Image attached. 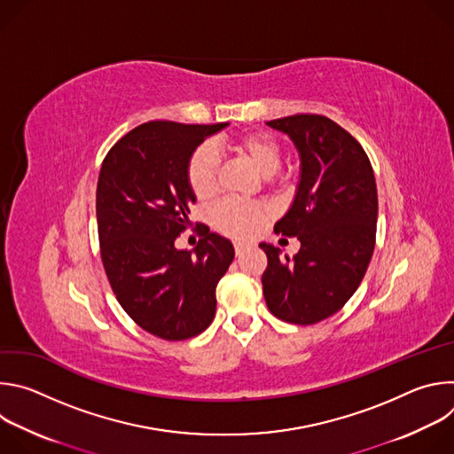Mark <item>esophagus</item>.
<instances>
[{
  "label": "esophagus",
  "mask_w": 454,
  "mask_h": 454,
  "mask_svg": "<svg viewBox=\"0 0 454 454\" xmlns=\"http://www.w3.org/2000/svg\"><path fill=\"white\" fill-rule=\"evenodd\" d=\"M233 246H235V253H237L239 256L247 249V244H244V242H235Z\"/></svg>",
  "instance_id": "34e87169"
}]
</instances>
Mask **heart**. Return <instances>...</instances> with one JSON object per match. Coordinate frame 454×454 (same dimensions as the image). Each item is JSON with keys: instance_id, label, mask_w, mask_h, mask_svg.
<instances>
[{"instance_id": "1", "label": "heart", "mask_w": 454, "mask_h": 454, "mask_svg": "<svg viewBox=\"0 0 454 454\" xmlns=\"http://www.w3.org/2000/svg\"><path fill=\"white\" fill-rule=\"evenodd\" d=\"M231 149L266 177L280 168L282 149L278 142L266 133L240 135L231 142ZM217 151L210 144H201L192 153L186 165L188 186L200 200H207L217 190ZM270 215V208L264 205L224 200L214 208V224L230 237L251 239L261 233Z\"/></svg>"}]
</instances>
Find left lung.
<instances>
[{"instance_id": "8db88e82", "label": "left lung", "mask_w": 454, "mask_h": 454, "mask_svg": "<svg viewBox=\"0 0 454 454\" xmlns=\"http://www.w3.org/2000/svg\"><path fill=\"white\" fill-rule=\"evenodd\" d=\"M300 154V183L275 233L298 237L289 258L262 242L268 309L282 321L314 325L336 314L359 287L375 246L377 186L361 144L321 114L268 121Z\"/></svg>"}]
</instances>
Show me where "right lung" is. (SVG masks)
Wrapping results in <instances>:
<instances>
[{"instance_id": "1", "label": "right lung", "mask_w": 454, "mask_h": 454, "mask_svg": "<svg viewBox=\"0 0 454 454\" xmlns=\"http://www.w3.org/2000/svg\"><path fill=\"white\" fill-rule=\"evenodd\" d=\"M226 125L147 121L121 137L102 161L97 223L107 280L137 325L167 341L208 329L215 287L235 256L233 244L205 224L192 251L174 246L196 203L188 160Z\"/></svg>"}]
</instances>
